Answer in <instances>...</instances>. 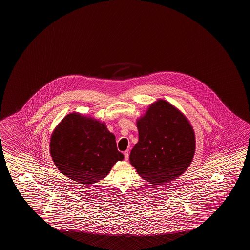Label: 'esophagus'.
<instances>
[{"instance_id":"1","label":"esophagus","mask_w":250,"mask_h":250,"mask_svg":"<svg viewBox=\"0 0 250 250\" xmlns=\"http://www.w3.org/2000/svg\"><path fill=\"white\" fill-rule=\"evenodd\" d=\"M124 155H125V160H129V151H128V150L124 152Z\"/></svg>"}]
</instances>
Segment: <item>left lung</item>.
<instances>
[{"label": "left lung", "mask_w": 250, "mask_h": 250, "mask_svg": "<svg viewBox=\"0 0 250 250\" xmlns=\"http://www.w3.org/2000/svg\"><path fill=\"white\" fill-rule=\"evenodd\" d=\"M137 127L139 141L129 159L139 176L162 185L186 172L195 152V134L179 109L158 99L137 119Z\"/></svg>", "instance_id": "obj_1"}]
</instances>
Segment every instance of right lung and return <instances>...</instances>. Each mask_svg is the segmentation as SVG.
<instances>
[{
    "label": "right lung",
    "instance_id": "right-lung-1",
    "mask_svg": "<svg viewBox=\"0 0 250 250\" xmlns=\"http://www.w3.org/2000/svg\"><path fill=\"white\" fill-rule=\"evenodd\" d=\"M49 151L61 173L86 186L105 178L124 160L105 123L78 112L66 115L54 129Z\"/></svg>",
    "mask_w": 250,
    "mask_h": 250
}]
</instances>
